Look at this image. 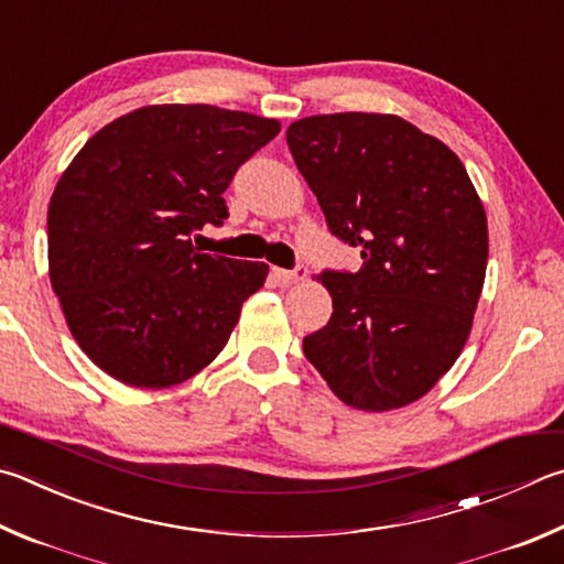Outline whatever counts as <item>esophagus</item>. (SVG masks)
Listing matches in <instances>:
<instances>
[{"label":"esophagus","mask_w":564,"mask_h":564,"mask_svg":"<svg viewBox=\"0 0 564 564\" xmlns=\"http://www.w3.org/2000/svg\"><path fill=\"white\" fill-rule=\"evenodd\" d=\"M273 275L279 281H283V283H295V281H303L305 275H308V269H305V265H295L293 271H289V269H273Z\"/></svg>","instance_id":"obj_1"}]
</instances>
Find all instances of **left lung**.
<instances>
[{
	"mask_svg": "<svg viewBox=\"0 0 564 564\" xmlns=\"http://www.w3.org/2000/svg\"><path fill=\"white\" fill-rule=\"evenodd\" d=\"M285 140L327 229L362 256L321 273L333 315L303 352L345 404H412L452 370L484 291L488 224L464 162L382 112L311 116Z\"/></svg>",
	"mask_w": 564,
	"mask_h": 564,
	"instance_id": "left-lung-1",
	"label": "left lung"
}]
</instances>
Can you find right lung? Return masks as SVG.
I'll use <instances>...</instances> for the list:
<instances>
[{
  "label": "right lung",
  "instance_id": "1",
  "mask_svg": "<svg viewBox=\"0 0 564 564\" xmlns=\"http://www.w3.org/2000/svg\"><path fill=\"white\" fill-rule=\"evenodd\" d=\"M281 122L217 106H145L98 130L48 204V275L70 335L122 384L207 367L269 265L192 247L229 217L221 194Z\"/></svg>",
  "mask_w": 564,
  "mask_h": 564
}]
</instances>
